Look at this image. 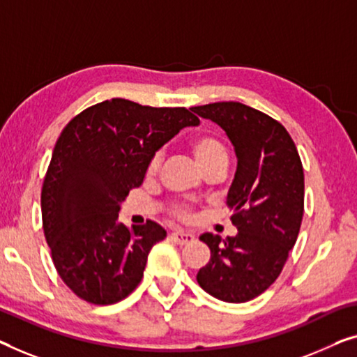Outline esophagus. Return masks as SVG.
Returning a JSON list of instances; mask_svg holds the SVG:
<instances>
[{
  "mask_svg": "<svg viewBox=\"0 0 357 357\" xmlns=\"http://www.w3.org/2000/svg\"><path fill=\"white\" fill-rule=\"evenodd\" d=\"M172 238L174 242L178 243V245H189V243L194 242V236L192 234H188V232H183V231H176L172 234Z\"/></svg>",
  "mask_w": 357,
  "mask_h": 357,
  "instance_id": "34e87169",
  "label": "esophagus"
}]
</instances>
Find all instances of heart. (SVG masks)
Wrapping results in <instances>:
<instances>
[{"label":"heart","instance_id":"heart-1","mask_svg":"<svg viewBox=\"0 0 357 357\" xmlns=\"http://www.w3.org/2000/svg\"><path fill=\"white\" fill-rule=\"evenodd\" d=\"M190 151H192L197 163L200 165L202 169H204L206 165L211 162L218 160V158H226V149L221 144V141L215 137L213 135H200L197 136L195 139L190 142ZM162 162V153L155 152L151 157V160L147 163V173L153 174L160 167ZM173 215L179 218V220L188 221L192 218V211H190L188 206L184 205H174L173 206Z\"/></svg>","mask_w":357,"mask_h":357}]
</instances>
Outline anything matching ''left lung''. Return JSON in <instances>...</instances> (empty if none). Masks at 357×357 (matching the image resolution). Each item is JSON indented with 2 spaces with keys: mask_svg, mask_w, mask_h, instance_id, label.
I'll return each mask as SVG.
<instances>
[{
  "mask_svg": "<svg viewBox=\"0 0 357 357\" xmlns=\"http://www.w3.org/2000/svg\"><path fill=\"white\" fill-rule=\"evenodd\" d=\"M192 112L220 125L237 155L227 205L238 232L225 241L200 236L211 257L197 282L218 300L245 303L274 284L296 242L305 213L301 158L278 120L245 104L213 102Z\"/></svg>",
  "mask_w": 357,
  "mask_h": 357,
  "instance_id": "1",
  "label": "left lung"
}]
</instances>
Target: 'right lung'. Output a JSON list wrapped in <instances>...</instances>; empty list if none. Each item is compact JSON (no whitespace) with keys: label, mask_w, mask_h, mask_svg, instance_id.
<instances>
[{"label":"right lung","mask_w":357,"mask_h":357,"mask_svg":"<svg viewBox=\"0 0 357 357\" xmlns=\"http://www.w3.org/2000/svg\"><path fill=\"white\" fill-rule=\"evenodd\" d=\"M200 120L185 107L110 99L63 128L41 189L43 231L68 289L93 305H114L144 275L147 255L167 237L157 222L126 227L121 202L139 188L151 157Z\"/></svg>","instance_id":"1"}]
</instances>
